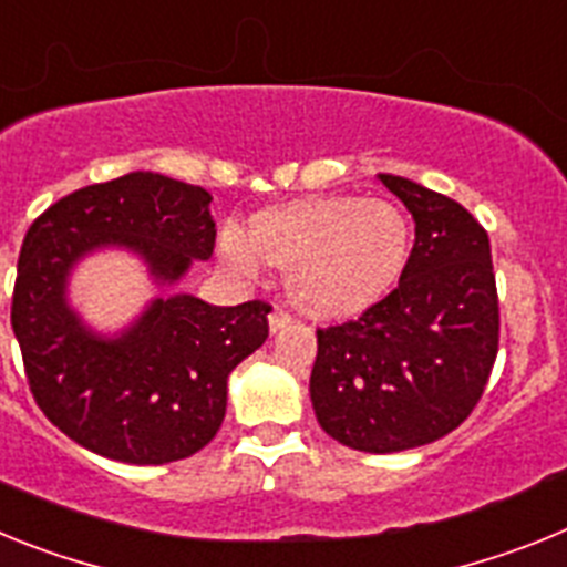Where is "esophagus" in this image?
<instances>
[{
	"instance_id": "obj_1",
	"label": "esophagus",
	"mask_w": 567,
	"mask_h": 567,
	"mask_svg": "<svg viewBox=\"0 0 567 567\" xmlns=\"http://www.w3.org/2000/svg\"><path fill=\"white\" fill-rule=\"evenodd\" d=\"M289 323H292V318H289L284 309H275V312L269 315V332H272V334L280 332L284 327H289Z\"/></svg>"
}]
</instances>
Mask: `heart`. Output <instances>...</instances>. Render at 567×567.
I'll return each instance as SVG.
<instances>
[{
	"label": "heart",
	"mask_w": 567,
	"mask_h": 567,
	"mask_svg": "<svg viewBox=\"0 0 567 567\" xmlns=\"http://www.w3.org/2000/svg\"><path fill=\"white\" fill-rule=\"evenodd\" d=\"M414 229L392 202L358 195H315L258 213L244 233H218V252L240 278L264 264L287 269V292L300 312L318 320L363 315L403 278Z\"/></svg>",
	"instance_id": "heart-1"
}]
</instances>
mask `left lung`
Returning <instances> with one entry per match:
<instances>
[{
    "instance_id": "1",
    "label": "left lung",
    "mask_w": 567,
    "mask_h": 567,
    "mask_svg": "<svg viewBox=\"0 0 567 567\" xmlns=\"http://www.w3.org/2000/svg\"><path fill=\"white\" fill-rule=\"evenodd\" d=\"M414 218L398 289L358 320L318 329L315 417L338 443L392 454L454 432L480 403L499 349L488 233L457 202L380 173Z\"/></svg>"
}]
</instances>
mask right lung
Here are the masks:
<instances>
[{
  "label": "right lung",
  "mask_w": 567,
  "mask_h": 567,
  "mask_svg": "<svg viewBox=\"0 0 567 567\" xmlns=\"http://www.w3.org/2000/svg\"><path fill=\"white\" fill-rule=\"evenodd\" d=\"M213 195L158 173H127L64 195L30 224L10 327L33 400L70 440L107 460L162 465L202 452L227 414V378L269 334L264 300L213 307L155 298L115 338L68 303V275L102 247H124L158 284L215 249Z\"/></svg>",
  "instance_id": "add662e5"
}]
</instances>
